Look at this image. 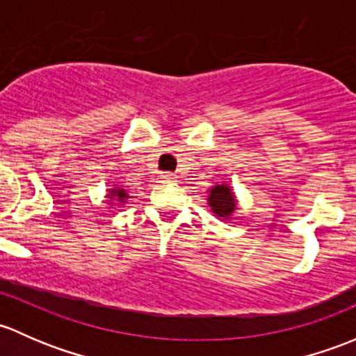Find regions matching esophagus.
Wrapping results in <instances>:
<instances>
[{"instance_id": "34e87169", "label": "esophagus", "mask_w": 356, "mask_h": 356, "mask_svg": "<svg viewBox=\"0 0 356 356\" xmlns=\"http://www.w3.org/2000/svg\"><path fill=\"white\" fill-rule=\"evenodd\" d=\"M161 178H163L164 181H173L177 177H175L173 173H161Z\"/></svg>"}]
</instances>
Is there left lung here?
<instances>
[{
	"label": "left lung",
	"mask_w": 356,
	"mask_h": 356,
	"mask_svg": "<svg viewBox=\"0 0 356 356\" xmlns=\"http://www.w3.org/2000/svg\"><path fill=\"white\" fill-rule=\"evenodd\" d=\"M209 205L212 207V212H214L218 218H229L232 212L236 207L234 204V195L232 188L226 185H216L214 188L209 193Z\"/></svg>",
	"instance_id": "left-lung-1"
}]
</instances>
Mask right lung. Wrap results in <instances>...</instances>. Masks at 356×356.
<instances>
[{"label":"right lung","instance_id":"1","mask_svg":"<svg viewBox=\"0 0 356 356\" xmlns=\"http://www.w3.org/2000/svg\"><path fill=\"white\" fill-rule=\"evenodd\" d=\"M108 199H111V200H120V202H124V199H127V193H124L123 188L109 190Z\"/></svg>","mask_w":356,"mask_h":356}]
</instances>
